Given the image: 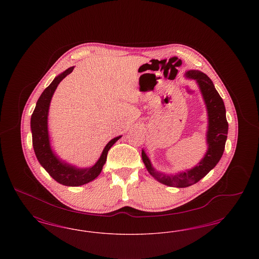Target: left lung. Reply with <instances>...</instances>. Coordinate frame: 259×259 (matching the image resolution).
I'll return each mask as SVG.
<instances>
[{
  "mask_svg": "<svg viewBox=\"0 0 259 259\" xmlns=\"http://www.w3.org/2000/svg\"><path fill=\"white\" fill-rule=\"evenodd\" d=\"M186 75L187 77L196 79L208 110L209 129L207 133V143L209 148L205 157L191 170L175 176H166L153 169L147 154L142 150V159L149 174L161 184L175 187H187L194 185L215 167L223 154L228 133V122L226 120L224 103L210 78L207 74L195 70L187 72Z\"/></svg>",
  "mask_w": 259,
  "mask_h": 259,
  "instance_id": "1",
  "label": "left lung"
}]
</instances>
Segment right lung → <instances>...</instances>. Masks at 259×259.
I'll return each instance as SVG.
<instances>
[{"label":"right lung","mask_w":259,"mask_h":259,"mask_svg":"<svg viewBox=\"0 0 259 259\" xmlns=\"http://www.w3.org/2000/svg\"><path fill=\"white\" fill-rule=\"evenodd\" d=\"M74 67L66 70L64 73L56 76L50 85L45 89L37 100L36 108L31 116L32 142L37 160L57 183L67 186L85 185L96 179L107 161L109 149L118 139L121 138V136H118L110 141L104 148L97 163L87 169H77L67 163H63L52 152L48 131V114L50 100L56 87L68 74L72 73Z\"/></svg>","instance_id":"obj_1"}]
</instances>
